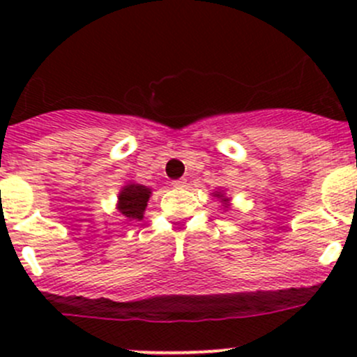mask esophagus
Masks as SVG:
<instances>
[{"instance_id": "obj_1", "label": "esophagus", "mask_w": 357, "mask_h": 357, "mask_svg": "<svg viewBox=\"0 0 357 357\" xmlns=\"http://www.w3.org/2000/svg\"><path fill=\"white\" fill-rule=\"evenodd\" d=\"M174 188H183V186H186V179H176V181L171 183Z\"/></svg>"}]
</instances>
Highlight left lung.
Here are the masks:
<instances>
[{
  "label": "left lung",
  "instance_id": "obj_1",
  "mask_svg": "<svg viewBox=\"0 0 357 357\" xmlns=\"http://www.w3.org/2000/svg\"><path fill=\"white\" fill-rule=\"evenodd\" d=\"M212 197H215V199L221 202L222 211H228V208L231 207V199H229V197H226L225 190H215V192H212Z\"/></svg>",
  "mask_w": 357,
  "mask_h": 357
}]
</instances>
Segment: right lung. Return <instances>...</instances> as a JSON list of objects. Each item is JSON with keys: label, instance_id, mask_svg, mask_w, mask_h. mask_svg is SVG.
Here are the masks:
<instances>
[{"label": "right lung", "instance_id": "obj_1", "mask_svg": "<svg viewBox=\"0 0 357 357\" xmlns=\"http://www.w3.org/2000/svg\"><path fill=\"white\" fill-rule=\"evenodd\" d=\"M152 190L139 183H126L117 195V211L126 221H142Z\"/></svg>", "mask_w": 357, "mask_h": 357}]
</instances>
